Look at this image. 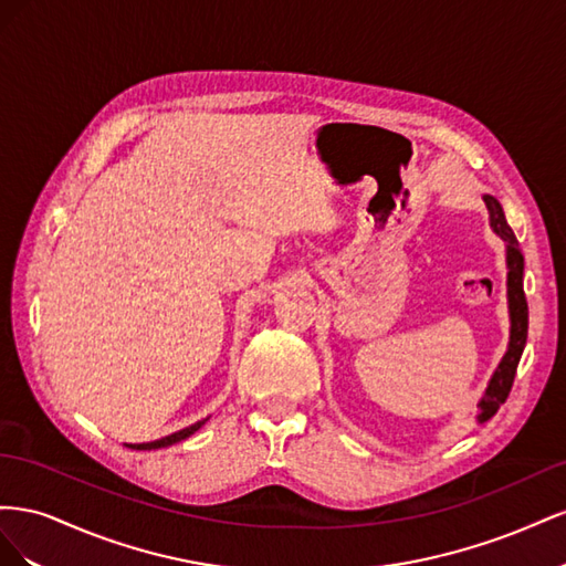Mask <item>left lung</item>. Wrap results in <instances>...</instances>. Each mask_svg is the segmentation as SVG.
Instances as JSON below:
<instances>
[{
    "instance_id": "8db88e82",
    "label": "left lung",
    "mask_w": 566,
    "mask_h": 566,
    "mask_svg": "<svg viewBox=\"0 0 566 566\" xmlns=\"http://www.w3.org/2000/svg\"><path fill=\"white\" fill-rule=\"evenodd\" d=\"M484 202L489 208V219H491V229L499 233L505 241L507 250V306H510V345L503 356V361L495 368L493 378L484 391L482 401H479V422H486L489 418L495 416L507 394L512 389V382H515L520 358L526 345V331H528V306H526V295H524V254L520 250V243L515 233L507 227L505 212L501 208V202L493 196H484Z\"/></svg>"
}]
</instances>
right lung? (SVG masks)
<instances>
[{"mask_svg": "<svg viewBox=\"0 0 566 566\" xmlns=\"http://www.w3.org/2000/svg\"><path fill=\"white\" fill-rule=\"evenodd\" d=\"M202 424H205V420H200V422H196V424H191V427H186V430H179V432H175V434H169V437H163V439H156V441H148V443H129V447L136 449V451H153V449L172 447V443H179V441L191 437L193 432H198Z\"/></svg>", "mask_w": 566, "mask_h": 566, "instance_id": "1", "label": "right lung"}]
</instances>
